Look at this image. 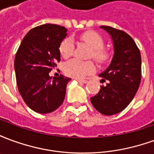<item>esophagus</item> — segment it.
I'll return each instance as SVG.
<instances>
[{
  "mask_svg": "<svg viewBox=\"0 0 154 154\" xmlns=\"http://www.w3.org/2000/svg\"><path fill=\"white\" fill-rule=\"evenodd\" d=\"M78 82L80 83H87V80H85V79H77Z\"/></svg>",
  "mask_w": 154,
  "mask_h": 154,
  "instance_id": "1",
  "label": "esophagus"
}]
</instances>
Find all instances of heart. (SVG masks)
I'll use <instances>...</instances> for the list:
<instances>
[{
    "label": "heart",
    "mask_w": 154,
    "mask_h": 154,
    "mask_svg": "<svg viewBox=\"0 0 154 154\" xmlns=\"http://www.w3.org/2000/svg\"><path fill=\"white\" fill-rule=\"evenodd\" d=\"M78 38L82 42L87 44L91 48L90 57L99 64L106 63L110 60V54L107 49L104 48V40L102 37L97 32L86 31L81 34ZM74 52L73 40L70 38H64L59 45V53L64 58L70 57ZM95 69L94 64L91 61H82L72 59L64 65L65 74L74 78H81L86 75L91 73Z\"/></svg>",
    "instance_id": "b5f03b06"
}]
</instances>
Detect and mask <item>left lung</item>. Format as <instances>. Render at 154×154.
Instances as JSON below:
<instances>
[{
  "label": "left lung",
  "instance_id": "8db88e82",
  "mask_svg": "<svg viewBox=\"0 0 154 154\" xmlns=\"http://www.w3.org/2000/svg\"><path fill=\"white\" fill-rule=\"evenodd\" d=\"M113 39V58L106 70L99 75V92L91 97L95 109L105 116L119 113L128 106L139 89L141 81V54L139 48L127 33L110 26H100Z\"/></svg>",
  "mask_w": 154,
  "mask_h": 154
}]
</instances>
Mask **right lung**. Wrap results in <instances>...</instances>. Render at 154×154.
I'll return each mask as SVG.
<instances>
[{
	"label": "right lung",
	"mask_w": 154,
	"mask_h": 154,
	"mask_svg": "<svg viewBox=\"0 0 154 154\" xmlns=\"http://www.w3.org/2000/svg\"><path fill=\"white\" fill-rule=\"evenodd\" d=\"M67 31L65 27L52 24L33 28L15 55L18 90L25 104L37 113H51L63 102L71 78L60 74L52 80L48 73L60 61L59 45Z\"/></svg>",
	"instance_id": "obj_1"
}]
</instances>
